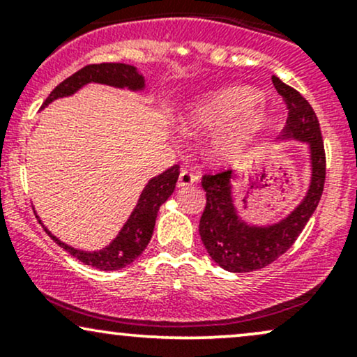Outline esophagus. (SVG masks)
Masks as SVG:
<instances>
[{"label": "esophagus", "mask_w": 357, "mask_h": 357, "mask_svg": "<svg viewBox=\"0 0 357 357\" xmlns=\"http://www.w3.org/2000/svg\"><path fill=\"white\" fill-rule=\"evenodd\" d=\"M196 181H198V178L195 174L190 173V171H181V174L178 178V188H188Z\"/></svg>", "instance_id": "esophagus-1"}]
</instances>
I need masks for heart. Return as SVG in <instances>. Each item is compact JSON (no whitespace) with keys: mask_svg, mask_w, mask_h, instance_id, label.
Listing matches in <instances>:
<instances>
[{"mask_svg":"<svg viewBox=\"0 0 357 357\" xmlns=\"http://www.w3.org/2000/svg\"><path fill=\"white\" fill-rule=\"evenodd\" d=\"M270 124L268 110L260 105V96L250 89L233 87L204 97L192 105L183 126L190 132L216 130L210 154L218 162L238 159Z\"/></svg>","mask_w":357,"mask_h":357,"instance_id":"b5f03b06","label":"heart"}]
</instances>
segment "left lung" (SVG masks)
<instances>
[{"label": "left lung", "instance_id": "1", "mask_svg": "<svg viewBox=\"0 0 357 357\" xmlns=\"http://www.w3.org/2000/svg\"><path fill=\"white\" fill-rule=\"evenodd\" d=\"M277 92L289 107L287 126L278 137L282 142H304L309 151V188L301 203L289 215L275 223L255 225L240 215L236 206L233 171L203 176L206 206L199 220V236L210 257L228 272L243 273L264 268L294 245L307 221L314 215L326 181V154L321 127L314 109L296 89L289 87L278 77H272Z\"/></svg>", "mask_w": 357, "mask_h": 357}]
</instances>
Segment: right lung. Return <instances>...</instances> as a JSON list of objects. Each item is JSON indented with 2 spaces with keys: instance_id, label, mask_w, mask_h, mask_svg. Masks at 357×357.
Here are the masks:
<instances>
[{
  "instance_id": "1",
  "label": "right lung",
  "mask_w": 357,
  "mask_h": 357,
  "mask_svg": "<svg viewBox=\"0 0 357 357\" xmlns=\"http://www.w3.org/2000/svg\"><path fill=\"white\" fill-rule=\"evenodd\" d=\"M87 84H102L109 85V87L116 89H127L130 92H142L146 89L144 75L137 70L136 67L127 63H97V65H87L82 70L75 72L72 77L65 79L60 85H56L52 90L50 96L43 102L42 109L52 104L53 100L61 99V97H70L75 92ZM179 178V166L174 165L169 169L162 171L161 174L151 178L142 190L141 196H139L136 208H134L130 216L127 218L124 227L117 233L107 247L100 250H93V252H87V250L73 248L70 245L63 243L48 231V228L42 223L43 230L50 235L52 240L56 241L65 252L70 253L82 264L90 265L93 268L105 270H119L124 268L127 265L132 264L136 258L144 252V248L149 243L151 236H153L155 218H158V211L161 204L173 195L176 181ZM38 218V216H36Z\"/></svg>"
}]
</instances>
